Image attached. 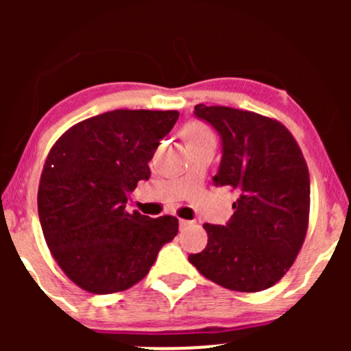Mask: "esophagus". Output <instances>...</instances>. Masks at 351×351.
<instances>
[{"label":"esophagus","mask_w":351,"mask_h":351,"mask_svg":"<svg viewBox=\"0 0 351 351\" xmlns=\"http://www.w3.org/2000/svg\"><path fill=\"white\" fill-rule=\"evenodd\" d=\"M191 221H188V219H180V228L181 229H184V228H188V226H191Z\"/></svg>","instance_id":"obj_1"}]
</instances>
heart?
Listing matches in <instances>:
<instances>
[{
	"label": "heart",
	"instance_id": "1",
	"mask_svg": "<svg viewBox=\"0 0 351 351\" xmlns=\"http://www.w3.org/2000/svg\"><path fill=\"white\" fill-rule=\"evenodd\" d=\"M181 135H183V140L186 142V145L201 142V140L206 138H215L211 128L206 123L199 122V120H191V122L184 125L183 130H181Z\"/></svg>",
	"mask_w": 351,
	"mask_h": 351
}]
</instances>
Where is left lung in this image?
Returning a JSON list of instances; mask_svg holds the SVG:
<instances>
[{"mask_svg":"<svg viewBox=\"0 0 351 351\" xmlns=\"http://www.w3.org/2000/svg\"><path fill=\"white\" fill-rule=\"evenodd\" d=\"M195 115L223 138L216 184L237 191L226 226L204 224L208 245L189 263L229 291L272 287L292 267L308 229L310 176L302 150L279 120L198 104Z\"/></svg>","mask_w":351,"mask_h":351,"instance_id":"obj_1","label":"left lung"}]
</instances>
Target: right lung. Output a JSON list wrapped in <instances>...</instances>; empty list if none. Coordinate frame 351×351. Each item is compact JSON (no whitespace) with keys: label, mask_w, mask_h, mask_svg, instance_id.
I'll return each mask as SVG.
<instances>
[{"label":"right lung","mask_w":351,"mask_h":351,"mask_svg":"<svg viewBox=\"0 0 351 351\" xmlns=\"http://www.w3.org/2000/svg\"><path fill=\"white\" fill-rule=\"evenodd\" d=\"M178 110L106 112L72 125L47 153L38 189L43 234L54 261L90 293H115L147 276L178 219L125 209L150 178L148 162Z\"/></svg>","instance_id":"obj_1"}]
</instances>
